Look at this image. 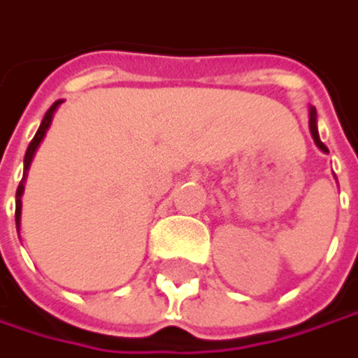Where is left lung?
<instances>
[{"instance_id":"8db88e82","label":"left lung","mask_w":358,"mask_h":358,"mask_svg":"<svg viewBox=\"0 0 358 358\" xmlns=\"http://www.w3.org/2000/svg\"><path fill=\"white\" fill-rule=\"evenodd\" d=\"M308 125H310V134H313V140H315V144L323 150V152H329L327 150V146L321 142V138H319V131H317V110L315 108H310V119H308Z\"/></svg>"}]
</instances>
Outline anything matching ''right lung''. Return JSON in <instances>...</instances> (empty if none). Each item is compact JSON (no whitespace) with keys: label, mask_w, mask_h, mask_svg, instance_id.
I'll use <instances>...</instances> for the list:
<instances>
[{"label":"right lung","mask_w":358,"mask_h":358,"mask_svg":"<svg viewBox=\"0 0 358 358\" xmlns=\"http://www.w3.org/2000/svg\"><path fill=\"white\" fill-rule=\"evenodd\" d=\"M58 104H62V100H56V102L48 108V113H45V117H43V121H41V125H39L35 138L31 140V144H29V148H27V155H24V173H22V180H20L18 191H16V229L20 227V214H22V201H20V197H22V193H24V178H27V171H29V167H31V161H33V157H35L37 146L41 144L43 136H45V131H48V127H50V123H52V117H54Z\"/></svg>","instance_id":"right-lung-1"}]
</instances>
